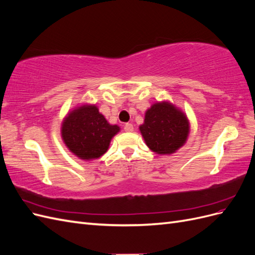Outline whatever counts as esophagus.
<instances>
[{
	"label": "esophagus",
	"instance_id": "esophagus-1",
	"mask_svg": "<svg viewBox=\"0 0 255 255\" xmlns=\"http://www.w3.org/2000/svg\"><path fill=\"white\" fill-rule=\"evenodd\" d=\"M125 130H126V132H128V133L133 132L134 127H133L132 123H126V125H125Z\"/></svg>",
	"mask_w": 255,
	"mask_h": 255
}]
</instances>
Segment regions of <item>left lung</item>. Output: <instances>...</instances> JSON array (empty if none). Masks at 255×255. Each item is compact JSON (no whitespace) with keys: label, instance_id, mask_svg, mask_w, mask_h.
I'll list each match as a JSON object with an SVG mask.
<instances>
[{"label":"left lung","instance_id":"left-lung-1","mask_svg":"<svg viewBox=\"0 0 255 255\" xmlns=\"http://www.w3.org/2000/svg\"><path fill=\"white\" fill-rule=\"evenodd\" d=\"M145 144L157 154H172L186 142L189 121L182 111L169 102L153 104L139 127Z\"/></svg>","mask_w":255,"mask_h":255}]
</instances>
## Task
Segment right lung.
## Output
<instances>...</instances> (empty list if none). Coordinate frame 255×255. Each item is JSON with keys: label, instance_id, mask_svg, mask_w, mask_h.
<instances>
[{"label": "right lung", "instance_id": "1", "mask_svg": "<svg viewBox=\"0 0 255 255\" xmlns=\"http://www.w3.org/2000/svg\"><path fill=\"white\" fill-rule=\"evenodd\" d=\"M119 130L118 126L107 122L96 105L88 104L68 113L61 123V138L67 148L84 160L101 157Z\"/></svg>", "mask_w": 255, "mask_h": 255}]
</instances>
